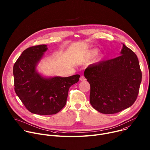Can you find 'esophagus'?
I'll list each match as a JSON object with an SVG mask.
<instances>
[{
  "instance_id": "34e87169",
  "label": "esophagus",
  "mask_w": 150,
  "mask_h": 150,
  "mask_svg": "<svg viewBox=\"0 0 150 150\" xmlns=\"http://www.w3.org/2000/svg\"><path fill=\"white\" fill-rule=\"evenodd\" d=\"M79 79H80V81H84L86 80V79H85V78L83 76H81L80 77Z\"/></svg>"
}]
</instances>
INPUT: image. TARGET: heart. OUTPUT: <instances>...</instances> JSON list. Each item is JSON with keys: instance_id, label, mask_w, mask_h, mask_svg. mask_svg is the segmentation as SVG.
I'll return each mask as SVG.
<instances>
[{"instance_id": "1", "label": "heart", "mask_w": 150, "mask_h": 150, "mask_svg": "<svg viewBox=\"0 0 150 150\" xmlns=\"http://www.w3.org/2000/svg\"><path fill=\"white\" fill-rule=\"evenodd\" d=\"M99 52V50L97 49H93L88 52H87L86 54H85L83 56L81 57L78 60V63H83L88 62V60H90L91 59H92L93 57H94L95 56H96ZM103 56H100V60L101 59H102Z\"/></svg>"}]
</instances>
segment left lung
<instances>
[{
	"mask_svg": "<svg viewBox=\"0 0 150 150\" xmlns=\"http://www.w3.org/2000/svg\"><path fill=\"white\" fill-rule=\"evenodd\" d=\"M119 56L88 67L84 76L90 84V101L103 114H114L135 101L142 73L135 53L123 44Z\"/></svg>",
	"mask_w": 150,
	"mask_h": 150,
	"instance_id": "left-lung-1",
	"label": "left lung"
}]
</instances>
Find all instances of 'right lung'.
<instances>
[{
  "instance_id": "1",
  "label": "right lung",
  "mask_w": 150,
  "mask_h": 150,
  "mask_svg": "<svg viewBox=\"0 0 150 150\" xmlns=\"http://www.w3.org/2000/svg\"><path fill=\"white\" fill-rule=\"evenodd\" d=\"M47 49L46 45L27 49L13 68L16 95L30 112L40 115L60 112L66 105L69 88L80 77L79 75L46 76L40 74L37 68Z\"/></svg>"
}]
</instances>
